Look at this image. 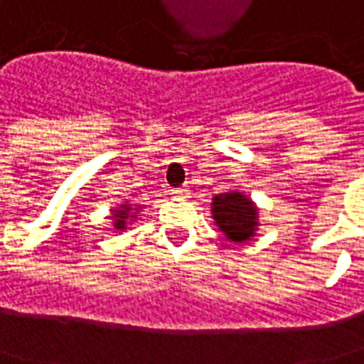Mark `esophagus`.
<instances>
[{"mask_svg":"<svg viewBox=\"0 0 364 364\" xmlns=\"http://www.w3.org/2000/svg\"><path fill=\"white\" fill-rule=\"evenodd\" d=\"M173 194H176V196H179V198H183V196H187L188 191L185 187H179V188H176V191H173Z\"/></svg>","mask_w":364,"mask_h":364,"instance_id":"obj_1","label":"esophagus"}]
</instances>
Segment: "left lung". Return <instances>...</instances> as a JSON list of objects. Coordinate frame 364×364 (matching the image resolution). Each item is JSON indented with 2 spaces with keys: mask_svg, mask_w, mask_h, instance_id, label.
Returning <instances> with one entry per match:
<instances>
[{
  "mask_svg": "<svg viewBox=\"0 0 364 364\" xmlns=\"http://www.w3.org/2000/svg\"><path fill=\"white\" fill-rule=\"evenodd\" d=\"M211 215L227 240L236 243L249 242L259 227V210L247 194L238 191L217 194L211 200Z\"/></svg>",
  "mask_w": 364,
  "mask_h": 364,
  "instance_id": "1",
  "label": "left lung"
}]
</instances>
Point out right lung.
Returning <instances> with one entry per match:
<instances>
[{"label":"right lung","mask_w":364,"mask_h":364,"mask_svg":"<svg viewBox=\"0 0 364 364\" xmlns=\"http://www.w3.org/2000/svg\"><path fill=\"white\" fill-rule=\"evenodd\" d=\"M134 210H137V208H132V204H122L119 205V208H115L113 210V213H111V219H113V227L117 228V230H124L126 225H128V221L130 219H136V215H134Z\"/></svg>","instance_id":"1"}]
</instances>
